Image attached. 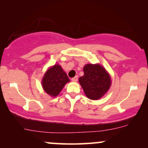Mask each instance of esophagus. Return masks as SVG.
Listing matches in <instances>:
<instances>
[{
  "label": "esophagus",
  "instance_id": "esophagus-1",
  "mask_svg": "<svg viewBox=\"0 0 148 148\" xmlns=\"http://www.w3.org/2000/svg\"><path fill=\"white\" fill-rule=\"evenodd\" d=\"M72 81H73V82H77V81H78V76H76L75 77L72 78Z\"/></svg>",
  "mask_w": 148,
  "mask_h": 148
}]
</instances>
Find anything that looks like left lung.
I'll use <instances>...</instances> for the list:
<instances>
[{"label":"left lung","instance_id":"obj_1","mask_svg":"<svg viewBox=\"0 0 148 148\" xmlns=\"http://www.w3.org/2000/svg\"><path fill=\"white\" fill-rule=\"evenodd\" d=\"M84 75L79 81L86 95L92 100L99 99L111 86L109 73L100 64H86L84 67Z\"/></svg>","mask_w":148,"mask_h":148}]
</instances>
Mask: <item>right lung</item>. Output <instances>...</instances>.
<instances>
[{
    "instance_id": "right-lung-1",
    "label": "right lung",
    "mask_w": 148,
    "mask_h": 148,
    "mask_svg": "<svg viewBox=\"0 0 148 148\" xmlns=\"http://www.w3.org/2000/svg\"><path fill=\"white\" fill-rule=\"evenodd\" d=\"M69 79L60 64H54L45 72L42 79L43 90L52 97L58 96Z\"/></svg>"
}]
</instances>
